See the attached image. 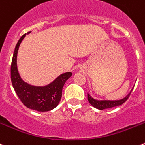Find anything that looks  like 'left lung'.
I'll return each mask as SVG.
<instances>
[{
	"label": "left lung",
	"mask_w": 145,
	"mask_h": 145,
	"mask_svg": "<svg viewBox=\"0 0 145 145\" xmlns=\"http://www.w3.org/2000/svg\"><path fill=\"white\" fill-rule=\"evenodd\" d=\"M133 88L130 92L126 95V97L121 100H96L89 95V93H87V99H88L89 103L94 107V108H97L98 110H103V109H107V108H110L113 107L118 106V105H122L126 101L129 97L130 94L132 92Z\"/></svg>",
	"instance_id": "8db88e82"
}]
</instances>
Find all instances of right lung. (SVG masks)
<instances>
[{
    "instance_id": "1",
    "label": "right lung",
    "mask_w": 145,
    "mask_h": 145,
    "mask_svg": "<svg viewBox=\"0 0 145 145\" xmlns=\"http://www.w3.org/2000/svg\"><path fill=\"white\" fill-rule=\"evenodd\" d=\"M30 32H28L27 35ZM27 35H22L14 50L11 66L12 85L19 98L26 107L40 112L49 111L58 105L62 97L63 85L72 76V73L61 74L50 84L45 86L32 85L24 82L18 71L17 54L21 42Z\"/></svg>"
}]
</instances>
